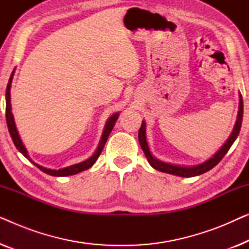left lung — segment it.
Segmentation results:
<instances>
[{
	"mask_svg": "<svg viewBox=\"0 0 249 249\" xmlns=\"http://www.w3.org/2000/svg\"><path fill=\"white\" fill-rule=\"evenodd\" d=\"M243 114H244V103H243V96L240 95V100H239V112H238V118H237V122L234 124L233 131L231 132L230 137L228 141L226 142L219 152L216 153L213 158H211L209 161L202 163V164L193 166V168H185V166H178V165H172V164H168V163L161 162L159 160H156L154 156L151 154L149 152L148 145H147V141H146V130H145V122H142V127L139 129L138 132V141L139 144H141V147L142 148V151L145 153V156L147 158L149 164H151L153 168L159 170L161 172H165V173H170V175H175V176H179V177H195V176H199L202 173H205L207 171H210L211 169L214 168L217 163H219L221 160L223 159V156L227 154L228 151H229L231 145L233 144V142L236 141L237 136L239 135L240 128H241V122H243Z\"/></svg>",
	"mask_w": 249,
	"mask_h": 249,
	"instance_id": "left-lung-1",
	"label": "left lung"
}]
</instances>
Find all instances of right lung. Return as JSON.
<instances>
[{"label":"right lung","mask_w":249,"mask_h":249,"mask_svg":"<svg viewBox=\"0 0 249 249\" xmlns=\"http://www.w3.org/2000/svg\"><path fill=\"white\" fill-rule=\"evenodd\" d=\"M13 73H15V71H12L11 77H10V79H9L8 86H6V94H5V100H6L5 118H6V124H8L9 132H10V135H11V138H12L13 142H15V146L17 147V149H18V151L21 153V154H23V156H25V158L28 159L30 162L34 163V164H35L37 168L40 170V171L45 172V173H47V175L53 176V177L72 176V175H76V173H79L81 171H84V170L89 169L90 166L93 165L95 162H96V160L98 159V156L101 155L102 151H103V147H104L105 142H107V141L108 135H110V132L112 131V129H113V125L115 124V121L118 120L119 113L113 114L110 119H108L107 124V125H105V128H104V132H103V136H102L100 145H98L96 152L94 153V155L91 156L90 159H88V160H86V161H84V162H81V163H78V164L68 166V168L60 169V170H51V169L43 168V166L36 164L35 162L30 160L28 153H27V151H26V147H25V146H23L21 139H20V137H19L18 131H17L16 124H15V120H13V115H12V112H11V103H10V97H11V96H10V89H11V83H12Z\"/></svg>","instance_id":"obj_1"}]
</instances>
